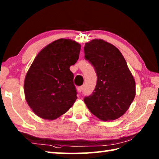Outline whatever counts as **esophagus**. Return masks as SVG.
<instances>
[{"instance_id": "34e87169", "label": "esophagus", "mask_w": 159, "mask_h": 159, "mask_svg": "<svg viewBox=\"0 0 159 159\" xmlns=\"http://www.w3.org/2000/svg\"><path fill=\"white\" fill-rule=\"evenodd\" d=\"M83 90V86H79V87L77 88V91L79 93H81Z\"/></svg>"}]
</instances>
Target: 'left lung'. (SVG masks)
I'll list each match as a JSON object with an SVG mask.
<instances>
[{"label": "left lung", "mask_w": 159, "mask_h": 159, "mask_svg": "<svg viewBox=\"0 0 159 159\" xmlns=\"http://www.w3.org/2000/svg\"><path fill=\"white\" fill-rule=\"evenodd\" d=\"M85 58L95 67L98 80L95 90L85 97L86 106L103 120L119 118L135 96V82L117 48L101 39L85 43Z\"/></svg>", "instance_id": "obj_1"}]
</instances>
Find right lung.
Listing matches in <instances>:
<instances>
[{"instance_id": "1", "label": "right lung", "mask_w": 159, "mask_h": 159, "mask_svg": "<svg viewBox=\"0 0 159 159\" xmlns=\"http://www.w3.org/2000/svg\"><path fill=\"white\" fill-rule=\"evenodd\" d=\"M80 45L59 39L34 59L26 75L25 98L39 117L54 120L68 111L77 99L74 74L69 67L79 60Z\"/></svg>"}]
</instances>
